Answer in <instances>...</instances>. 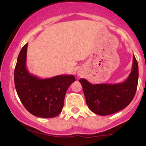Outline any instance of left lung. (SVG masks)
Instances as JSON below:
<instances>
[{"mask_svg":"<svg viewBox=\"0 0 146 146\" xmlns=\"http://www.w3.org/2000/svg\"><path fill=\"white\" fill-rule=\"evenodd\" d=\"M138 62L133 54L132 71L124 82L119 84H93L86 79L80 80L86 104L99 115H108L128 106L135 97L138 84Z\"/></svg>","mask_w":146,"mask_h":146,"instance_id":"obj_1","label":"left lung"}]
</instances>
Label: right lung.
<instances>
[{
	"instance_id": "add662e5",
	"label": "right lung",
	"mask_w": 146,
	"mask_h": 146,
	"mask_svg": "<svg viewBox=\"0 0 146 146\" xmlns=\"http://www.w3.org/2000/svg\"><path fill=\"white\" fill-rule=\"evenodd\" d=\"M28 43L22 48L14 70V83L20 100L30 113L42 118L58 116L65 95L75 81L74 75H60L42 79L30 73L26 66Z\"/></svg>"
}]
</instances>
